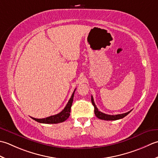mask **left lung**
I'll use <instances>...</instances> for the list:
<instances>
[{"label": "left lung", "instance_id": "left-lung-1", "mask_svg": "<svg viewBox=\"0 0 158 158\" xmlns=\"http://www.w3.org/2000/svg\"><path fill=\"white\" fill-rule=\"evenodd\" d=\"M91 102L94 106V112L96 117L99 118V119H102V120H106V121H114V120H118V119H121V118L125 117V116H127L130 112H131L129 111L127 112H125V113L123 114H116V115H110V114H107L105 113H103L101 111H99L98 110V108H97V106H95L94 100H93V96H91Z\"/></svg>", "mask_w": 158, "mask_h": 158}]
</instances>
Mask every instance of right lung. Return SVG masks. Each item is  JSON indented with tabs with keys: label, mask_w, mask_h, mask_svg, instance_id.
Segmentation results:
<instances>
[{
	"label": "right lung",
	"mask_w": 158,
	"mask_h": 158,
	"mask_svg": "<svg viewBox=\"0 0 158 158\" xmlns=\"http://www.w3.org/2000/svg\"><path fill=\"white\" fill-rule=\"evenodd\" d=\"M76 89L74 90V91H73V94L72 95V97H71V98L69 99V100L68 103L67 104L65 108H64L60 112H59V113H58L55 115L50 116V117H48L46 118H35L33 117L31 118H33V120L39 122V123H47V124L59 123H62V122L65 121L69 118L70 115L71 107H72V105L73 96H74V92L76 91Z\"/></svg>",
	"instance_id": "add662e5"
}]
</instances>
